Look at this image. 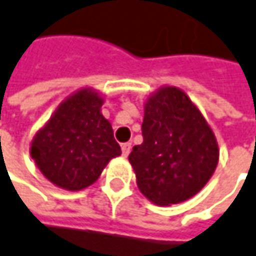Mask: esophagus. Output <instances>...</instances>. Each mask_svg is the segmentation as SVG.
<instances>
[{
    "instance_id": "34e87169",
    "label": "esophagus",
    "mask_w": 256,
    "mask_h": 256,
    "mask_svg": "<svg viewBox=\"0 0 256 256\" xmlns=\"http://www.w3.org/2000/svg\"><path fill=\"white\" fill-rule=\"evenodd\" d=\"M130 150H132V144H130V142H126V144H123V145H122V152H123V156H124V157H128V152H130Z\"/></svg>"
}]
</instances>
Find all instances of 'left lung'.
I'll use <instances>...</instances> for the list:
<instances>
[{"instance_id":"8db88e82","label":"left lung","mask_w":256,"mask_h":256,"mask_svg":"<svg viewBox=\"0 0 256 256\" xmlns=\"http://www.w3.org/2000/svg\"><path fill=\"white\" fill-rule=\"evenodd\" d=\"M144 108V142L128 156L138 188L158 206L182 203L212 178L220 160L216 138L178 87L158 88Z\"/></svg>"}]
</instances>
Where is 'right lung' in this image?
Returning a JSON list of instances; mask_svg holds the SVG:
<instances>
[{"instance_id":"1","label":"right lung","mask_w":256,"mask_h":256,"mask_svg":"<svg viewBox=\"0 0 256 256\" xmlns=\"http://www.w3.org/2000/svg\"><path fill=\"white\" fill-rule=\"evenodd\" d=\"M104 98L93 88L68 96L30 142L40 172L59 188L80 191L100 176L111 158L122 154L111 123L102 116Z\"/></svg>"}]
</instances>
